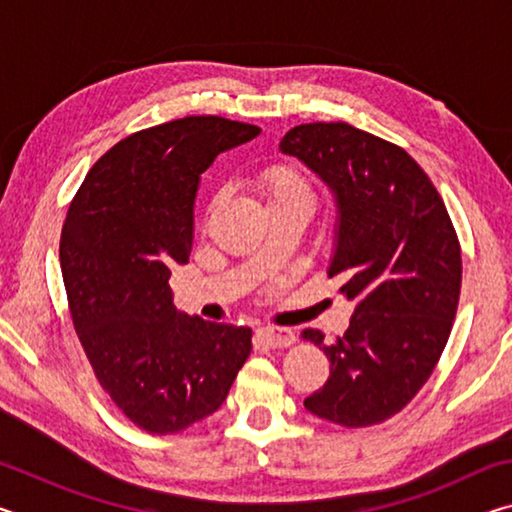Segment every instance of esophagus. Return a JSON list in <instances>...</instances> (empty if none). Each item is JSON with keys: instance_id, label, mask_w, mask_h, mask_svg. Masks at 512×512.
I'll return each instance as SVG.
<instances>
[{"instance_id": "obj_1", "label": "esophagus", "mask_w": 512, "mask_h": 512, "mask_svg": "<svg viewBox=\"0 0 512 512\" xmlns=\"http://www.w3.org/2000/svg\"><path fill=\"white\" fill-rule=\"evenodd\" d=\"M257 334L259 339H262L266 345H271V348H287V345L296 341V334H293V329L289 327L266 325V327H259Z\"/></svg>"}]
</instances>
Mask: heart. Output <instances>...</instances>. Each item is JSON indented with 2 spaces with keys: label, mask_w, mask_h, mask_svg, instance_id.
Segmentation results:
<instances>
[{
  "label": "heart",
  "mask_w": 512,
  "mask_h": 512,
  "mask_svg": "<svg viewBox=\"0 0 512 512\" xmlns=\"http://www.w3.org/2000/svg\"><path fill=\"white\" fill-rule=\"evenodd\" d=\"M257 183L268 207L291 205L305 212L314 210V192H311L307 178L291 164H271L259 173Z\"/></svg>",
  "instance_id": "b5f03b06"
}]
</instances>
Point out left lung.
Wrapping results in <instances>:
<instances>
[{
	"mask_svg": "<svg viewBox=\"0 0 512 512\" xmlns=\"http://www.w3.org/2000/svg\"><path fill=\"white\" fill-rule=\"evenodd\" d=\"M334 198L329 277L352 318L323 348L329 379L305 409L341 427L384 422L429 379L452 332L461 293V246L445 203L409 153L350 124H305L282 137Z\"/></svg>",
	"mask_w": 512,
	"mask_h": 512,
	"instance_id": "left-lung-1",
	"label": "left lung"
}]
</instances>
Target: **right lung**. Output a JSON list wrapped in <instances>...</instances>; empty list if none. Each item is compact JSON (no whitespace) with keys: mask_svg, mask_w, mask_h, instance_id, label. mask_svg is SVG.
Instances as JSON below:
<instances>
[{"mask_svg":"<svg viewBox=\"0 0 512 512\" xmlns=\"http://www.w3.org/2000/svg\"><path fill=\"white\" fill-rule=\"evenodd\" d=\"M262 133L223 117H185L135 133L88 171L60 235L69 311L99 384L137 427L173 433L212 415L248 359L250 327L173 305L187 264L201 176Z\"/></svg>","mask_w":512,"mask_h":512,"instance_id":"right-lung-1","label":"right lung"}]
</instances>
